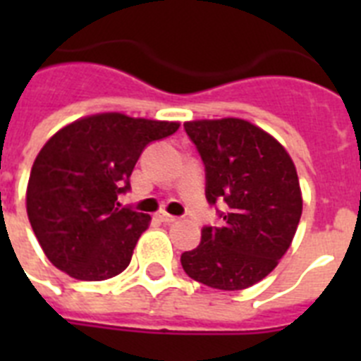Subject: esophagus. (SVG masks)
I'll return each mask as SVG.
<instances>
[{
    "label": "esophagus",
    "mask_w": 361,
    "mask_h": 361,
    "mask_svg": "<svg viewBox=\"0 0 361 361\" xmlns=\"http://www.w3.org/2000/svg\"><path fill=\"white\" fill-rule=\"evenodd\" d=\"M155 219L161 220V222H164V224H171V222H175V220H177V216L170 215V213H166V212H157L155 213Z\"/></svg>",
    "instance_id": "34e87169"
}]
</instances>
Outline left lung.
Wrapping results in <instances>:
<instances>
[{
  "mask_svg": "<svg viewBox=\"0 0 361 361\" xmlns=\"http://www.w3.org/2000/svg\"><path fill=\"white\" fill-rule=\"evenodd\" d=\"M206 166V199L226 202L222 228H204L180 257L190 279L240 291L266 279L291 245L302 216L295 162L266 130L237 117L184 123Z\"/></svg>",
  "mask_w": 361,
  "mask_h": 361,
  "instance_id": "left-lung-1",
  "label": "left lung"
}]
</instances>
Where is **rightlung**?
Instances as JSON below:
<instances>
[{
  "instance_id": "right-lung-1",
  "label": "right lung",
  "mask_w": 361,
  "mask_h": 361,
  "mask_svg": "<svg viewBox=\"0 0 361 361\" xmlns=\"http://www.w3.org/2000/svg\"><path fill=\"white\" fill-rule=\"evenodd\" d=\"M180 124L119 111L86 116L44 142L32 164L27 215L47 258L75 280L123 273L152 216L121 208L117 195L142 149Z\"/></svg>"
}]
</instances>
